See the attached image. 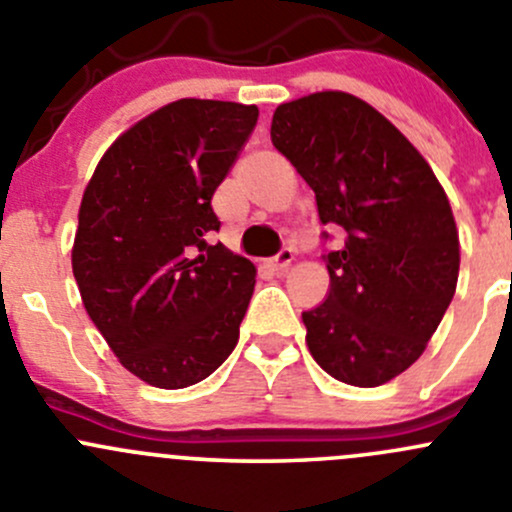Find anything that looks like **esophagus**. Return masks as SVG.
Returning <instances> with one entry per match:
<instances>
[{
  "label": "esophagus",
  "instance_id": "obj_1",
  "mask_svg": "<svg viewBox=\"0 0 512 512\" xmlns=\"http://www.w3.org/2000/svg\"><path fill=\"white\" fill-rule=\"evenodd\" d=\"M291 261H294V251H291V248H281L274 259H271V266H274L276 271H286Z\"/></svg>",
  "mask_w": 512,
  "mask_h": 512
}]
</instances>
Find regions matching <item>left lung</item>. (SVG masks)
Instances as JSON below:
<instances>
[{
  "instance_id": "8db88e82",
  "label": "left lung",
  "mask_w": 512,
  "mask_h": 512,
  "mask_svg": "<svg viewBox=\"0 0 512 512\" xmlns=\"http://www.w3.org/2000/svg\"><path fill=\"white\" fill-rule=\"evenodd\" d=\"M271 143L314 191L319 221L347 233L321 256L329 294L301 314L311 357L339 382L379 387L420 359L455 296L450 201L415 145L347 92L276 107Z\"/></svg>"
}]
</instances>
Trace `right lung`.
<instances>
[{
  "instance_id": "right-lung-1",
  "label": "right lung",
  "mask_w": 512,
  "mask_h": 512,
  "mask_svg": "<svg viewBox=\"0 0 512 512\" xmlns=\"http://www.w3.org/2000/svg\"><path fill=\"white\" fill-rule=\"evenodd\" d=\"M259 107L178 100L120 135L80 206L72 274L92 324L128 372L180 389L216 372L238 342L256 266L211 246V198Z\"/></svg>"
}]
</instances>
